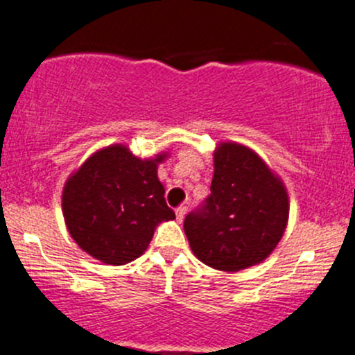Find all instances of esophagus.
Listing matches in <instances>:
<instances>
[{"label":"esophagus","instance_id":"1","mask_svg":"<svg viewBox=\"0 0 355 355\" xmlns=\"http://www.w3.org/2000/svg\"><path fill=\"white\" fill-rule=\"evenodd\" d=\"M186 212H188V209H186L184 205H182V207H179V209L176 210V217H178V220H179V223H182V219H184Z\"/></svg>","mask_w":355,"mask_h":355}]
</instances>
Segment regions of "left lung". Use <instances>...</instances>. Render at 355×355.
I'll use <instances>...</instances> for the list:
<instances>
[{
    "label": "left lung",
    "mask_w": 355,
    "mask_h": 355,
    "mask_svg": "<svg viewBox=\"0 0 355 355\" xmlns=\"http://www.w3.org/2000/svg\"><path fill=\"white\" fill-rule=\"evenodd\" d=\"M290 200L283 179L248 146L219 141L214 150L210 196L184 219L198 261L224 272L264 262L288 224Z\"/></svg>",
    "instance_id": "8db88e82"
}]
</instances>
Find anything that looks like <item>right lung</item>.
Returning a JSON list of instances; mask_svg holds the SVG:
<instances>
[{
    "label": "right lung",
    "mask_w": 355,
    "mask_h": 355,
    "mask_svg": "<svg viewBox=\"0 0 355 355\" xmlns=\"http://www.w3.org/2000/svg\"><path fill=\"white\" fill-rule=\"evenodd\" d=\"M167 157L169 152H160L139 159L117 143L94 152L70 174L62 212L80 250L110 266L145 254L157 226L176 219L157 173Z\"/></svg>",
    "instance_id": "right-lung-1"
}]
</instances>
